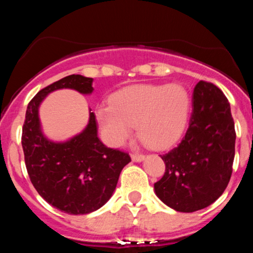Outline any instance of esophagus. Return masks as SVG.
<instances>
[{
    "instance_id": "esophagus-1",
    "label": "esophagus",
    "mask_w": 253,
    "mask_h": 253,
    "mask_svg": "<svg viewBox=\"0 0 253 253\" xmlns=\"http://www.w3.org/2000/svg\"><path fill=\"white\" fill-rule=\"evenodd\" d=\"M130 158H132L133 162H143L145 159V156L144 155H136V153H133L132 156H130Z\"/></svg>"
}]
</instances>
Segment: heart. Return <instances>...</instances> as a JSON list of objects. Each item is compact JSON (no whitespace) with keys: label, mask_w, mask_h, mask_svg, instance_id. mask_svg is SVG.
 <instances>
[{"label":"heart","mask_w":253,"mask_h":253,"mask_svg":"<svg viewBox=\"0 0 253 253\" xmlns=\"http://www.w3.org/2000/svg\"><path fill=\"white\" fill-rule=\"evenodd\" d=\"M190 107V95L182 84H135L114 92L110 104L97 107L96 119L110 146L124 145L136 126L146 146L164 150L184 133Z\"/></svg>","instance_id":"heart-1"}]
</instances>
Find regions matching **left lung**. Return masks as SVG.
Instances as JSON below:
<instances>
[{"mask_svg": "<svg viewBox=\"0 0 253 253\" xmlns=\"http://www.w3.org/2000/svg\"><path fill=\"white\" fill-rule=\"evenodd\" d=\"M236 130L231 106L213 83L200 81L193 92V112L185 135L161 156L164 176L155 193L177 211L191 213L216 201L232 175Z\"/></svg>", "mask_w": 253, "mask_h": 253, "instance_id": "obj_1", "label": "left lung"}]
</instances>
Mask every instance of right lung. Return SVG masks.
<instances>
[{"mask_svg":"<svg viewBox=\"0 0 253 253\" xmlns=\"http://www.w3.org/2000/svg\"><path fill=\"white\" fill-rule=\"evenodd\" d=\"M92 81L70 75L40 90L28 103L22 127V149L32 184L46 202L71 215L102 207L114 193L121 170L130 162L127 153L101 143L91 109L85 128L69 140L53 141L42 133L39 107L45 97L59 89L90 95Z\"/></svg>","mask_w":253,"mask_h":253,"instance_id":"obj_1","label":"right lung"}]
</instances>
